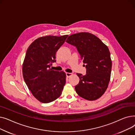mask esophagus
Masks as SVG:
<instances>
[{
  "label": "esophagus",
  "mask_w": 135,
  "mask_h": 135,
  "mask_svg": "<svg viewBox=\"0 0 135 135\" xmlns=\"http://www.w3.org/2000/svg\"><path fill=\"white\" fill-rule=\"evenodd\" d=\"M66 76H67V78H69V77H70V76L73 75V74L71 73H66Z\"/></svg>",
  "instance_id": "34e87169"
}]
</instances>
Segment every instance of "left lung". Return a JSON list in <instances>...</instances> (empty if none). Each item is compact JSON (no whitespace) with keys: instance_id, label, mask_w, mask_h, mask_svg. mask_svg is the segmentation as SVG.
I'll list each match as a JSON object with an SVG mask.
<instances>
[{"instance_id":"left-lung-1","label":"left lung","mask_w":135,"mask_h":135,"mask_svg":"<svg viewBox=\"0 0 135 135\" xmlns=\"http://www.w3.org/2000/svg\"><path fill=\"white\" fill-rule=\"evenodd\" d=\"M66 42L77 48L86 68L85 75L76 73L80 80L75 86L76 93L85 100H97L104 94L110 81L112 60L108 47L88 32L70 35Z\"/></svg>"}]
</instances>
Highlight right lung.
<instances>
[{"label": "right lung", "mask_w": 135, "mask_h": 135, "mask_svg": "<svg viewBox=\"0 0 135 135\" xmlns=\"http://www.w3.org/2000/svg\"><path fill=\"white\" fill-rule=\"evenodd\" d=\"M68 36L40 37L27 50L22 65L23 79L34 97L42 103L58 98L66 84V73L52 70L50 66L56 62V52Z\"/></svg>", "instance_id": "add662e5"}]
</instances>
